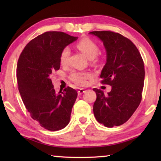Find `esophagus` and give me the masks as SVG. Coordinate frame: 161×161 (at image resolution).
Wrapping results in <instances>:
<instances>
[{
  "mask_svg": "<svg viewBox=\"0 0 161 161\" xmlns=\"http://www.w3.org/2000/svg\"><path fill=\"white\" fill-rule=\"evenodd\" d=\"M85 89H83V88H80V89H78V94L79 95H81V94H82L83 93H84V92H85Z\"/></svg>",
  "mask_w": 161,
  "mask_h": 161,
  "instance_id": "1",
  "label": "esophagus"
}]
</instances>
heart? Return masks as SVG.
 <instances>
[{
    "label": "heart",
    "mask_w": 161,
    "mask_h": 161,
    "mask_svg": "<svg viewBox=\"0 0 161 161\" xmlns=\"http://www.w3.org/2000/svg\"><path fill=\"white\" fill-rule=\"evenodd\" d=\"M77 47L81 53H84L89 59H94L96 58L99 52V47L93 40L89 37H84L80 40L77 44ZM70 50L69 47H64L62 50L59 55V62L62 66H65L68 64ZM92 77L90 72H77L75 71L70 75V79L75 84L80 86L86 85L87 80Z\"/></svg>",
    "instance_id": "heart-1"
}]
</instances>
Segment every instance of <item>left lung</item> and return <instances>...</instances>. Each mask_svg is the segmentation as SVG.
Listing matches in <instances>:
<instances>
[{
    "label": "left lung",
    "mask_w": 161,
    "mask_h": 161,
    "mask_svg": "<svg viewBox=\"0 0 161 161\" xmlns=\"http://www.w3.org/2000/svg\"><path fill=\"white\" fill-rule=\"evenodd\" d=\"M89 33L97 36L104 45L107 63L101 73V82L111 86L107 95L101 89H93L97 94L94 116L107 127L121 126L130 118L142 99L145 78L143 59L136 45L118 32Z\"/></svg>",
    "instance_id": "obj_1"
}]
</instances>
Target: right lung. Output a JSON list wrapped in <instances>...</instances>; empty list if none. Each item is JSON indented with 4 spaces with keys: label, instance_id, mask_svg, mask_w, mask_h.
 <instances>
[{
    "label": "right lung",
    "instance_id": "obj_1",
    "mask_svg": "<svg viewBox=\"0 0 161 161\" xmlns=\"http://www.w3.org/2000/svg\"><path fill=\"white\" fill-rule=\"evenodd\" d=\"M63 32L49 31L30 41L22 51L17 64L18 90L32 119L49 130L67 126L77 97L67 86L57 94L50 76L59 69L62 50L77 40Z\"/></svg>",
    "mask_w": 161,
    "mask_h": 161
}]
</instances>
